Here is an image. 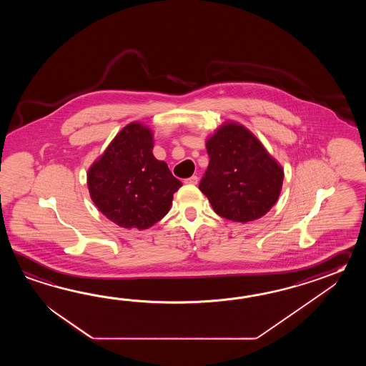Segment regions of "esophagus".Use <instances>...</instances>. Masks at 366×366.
<instances>
[{"instance_id": "1", "label": "esophagus", "mask_w": 366, "mask_h": 366, "mask_svg": "<svg viewBox=\"0 0 366 366\" xmlns=\"http://www.w3.org/2000/svg\"><path fill=\"white\" fill-rule=\"evenodd\" d=\"M197 182H199V178H197L196 175H192L191 178H187V179L184 180L186 184H197Z\"/></svg>"}]
</instances>
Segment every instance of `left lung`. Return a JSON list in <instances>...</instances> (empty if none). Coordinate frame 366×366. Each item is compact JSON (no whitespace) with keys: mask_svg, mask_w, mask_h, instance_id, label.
Listing matches in <instances>:
<instances>
[{"mask_svg":"<svg viewBox=\"0 0 366 366\" xmlns=\"http://www.w3.org/2000/svg\"><path fill=\"white\" fill-rule=\"evenodd\" d=\"M208 169L199 188L221 217H263L280 196L284 170L243 125L225 123L207 140Z\"/></svg>","mask_w":366,"mask_h":366,"instance_id":"8db88e82","label":"left lung"}]
</instances>
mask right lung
Listing matches in <instances>:
<instances>
[{"label":"right lung","mask_w":366,"mask_h":366,"mask_svg":"<svg viewBox=\"0 0 366 366\" xmlns=\"http://www.w3.org/2000/svg\"><path fill=\"white\" fill-rule=\"evenodd\" d=\"M153 133L131 123L117 133L87 172L97 208L125 229H148L167 214L182 187L167 164L153 156Z\"/></svg>","instance_id":"right-lung-1"}]
</instances>
